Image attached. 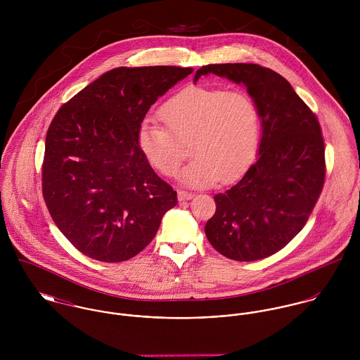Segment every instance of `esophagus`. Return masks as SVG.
Wrapping results in <instances>:
<instances>
[{
	"label": "esophagus",
	"mask_w": 360,
	"mask_h": 360,
	"mask_svg": "<svg viewBox=\"0 0 360 360\" xmlns=\"http://www.w3.org/2000/svg\"><path fill=\"white\" fill-rule=\"evenodd\" d=\"M194 195H193V193H188V191H184V190H179L177 191V198H179V201H188V200H191Z\"/></svg>",
	"instance_id": "34e87169"
}]
</instances>
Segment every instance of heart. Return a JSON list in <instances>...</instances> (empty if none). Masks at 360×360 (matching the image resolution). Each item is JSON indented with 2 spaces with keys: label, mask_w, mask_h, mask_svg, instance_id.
I'll return each instance as SVG.
<instances>
[{
  "label": "heart",
  "mask_w": 360,
  "mask_h": 360,
  "mask_svg": "<svg viewBox=\"0 0 360 360\" xmlns=\"http://www.w3.org/2000/svg\"><path fill=\"white\" fill-rule=\"evenodd\" d=\"M162 126L153 117L141 120L137 146L146 160L163 176H174L184 159L180 141L190 143L194 159L180 180L191 187L240 179L257 156L260 115L255 100L244 90L190 86L160 108Z\"/></svg>",
  "instance_id": "heart-1"
}]
</instances>
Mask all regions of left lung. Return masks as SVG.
<instances>
[{"mask_svg": "<svg viewBox=\"0 0 360 360\" xmlns=\"http://www.w3.org/2000/svg\"><path fill=\"white\" fill-rule=\"evenodd\" d=\"M244 84L260 115L257 162L226 193L214 195L206 221L210 245L223 257L251 262L284 248L307 224L326 176L324 141L316 115L277 72L257 63H217L197 70Z\"/></svg>", "mask_w": 360, "mask_h": 360, "instance_id": "8db88e82", "label": "left lung"}]
</instances>
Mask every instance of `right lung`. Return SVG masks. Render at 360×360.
<instances>
[{"mask_svg":"<svg viewBox=\"0 0 360 360\" xmlns=\"http://www.w3.org/2000/svg\"><path fill=\"white\" fill-rule=\"evenodd\" d=\"M193 68H115L63 103L46 137L43 195L52 220L82 254L115 263L155 237L177 193L140 153L151 105Z\"/></svg>","mask_w":360,"mask_h":360,"instance_id":"add662e5","label":"right lung"}]
</instances>
